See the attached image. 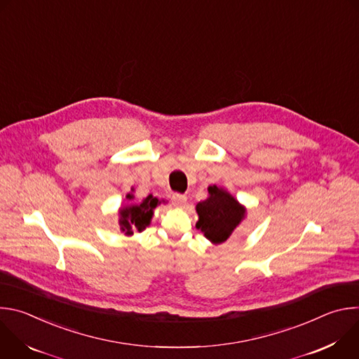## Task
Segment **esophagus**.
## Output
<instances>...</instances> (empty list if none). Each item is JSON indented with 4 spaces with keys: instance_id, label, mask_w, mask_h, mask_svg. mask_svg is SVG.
<instances>
[{
    "instance_id": "obj_1",
    "label": "esophagus",
    "mask_w": 359,
    "mask_h": 359,
    "mask_svg": "<svg viewBox=\"0 0 359 359\" xmlns=\"http://www.w3.org/2000/svg\"><path fill=\"white\" fill-rule=\"evenodd\" d=\"M172 201H173V204L176 208H182L183 204L187 201V197L184 196V194H179V193H175L173 196H172Z\"/></svg>"
}]
</instances>
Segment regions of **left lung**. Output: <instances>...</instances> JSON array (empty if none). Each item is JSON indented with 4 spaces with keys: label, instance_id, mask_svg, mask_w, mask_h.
<instances>
[{
    "label": "left lung",
    "instance_id": "1",
    "mask_svg": "<svg viewBox=\"0 0 359 359\" xmlns=\"http://www.w3.org/2000/svg\"><path fill=\"white\" fill-rule=\"evenodd\" d=\"M208 190L209 197L196 206V227L213 244H222L245 217V208L223 187L213 184Z\"/></svg>",
    "mask_w": 359,
    "mask_h": 359
}]
</instances>
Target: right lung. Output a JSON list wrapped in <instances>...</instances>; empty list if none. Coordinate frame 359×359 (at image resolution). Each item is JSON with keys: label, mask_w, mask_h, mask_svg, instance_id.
Returning a JSON list of instances; mask_svg holds the SVG:
<instances>
[{"label": "right lung", "mask_w": 359, "mask_h": 359, "mask_svg": "<svg viewBox=\"0 0 359 359\" xmlns=\"http://www.w3.org/2000/svg\"><path fill=\"white\" fill-rule=\"evenodd\" d=\"M126 198L132 200L133 194H128ZM158 204H161L159 198L149 194L140 203L122 208L119 212L121 230L125 231L126 236H132L133 229H136L137 231H143L150 224V220L153 216V209H156Z\"/></svg>", "instance_id": "add662e5"}]
</instances>
